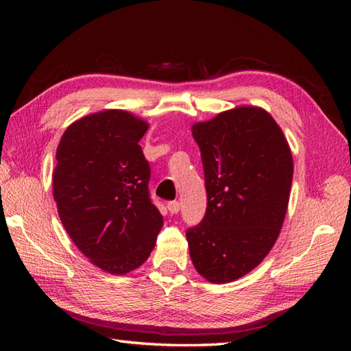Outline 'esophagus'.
Wrapping results in <instances>:
<instances>
[{"label":"esophagus","mask_w":351,"mask_h":351,"mask_svg":"<svg viewBox=\"0 0 351 351\" xmlns=\"http://www.w3.org/2000/svg\"><path fill=\"white\" fill-rule=\"evenodd\" d=\"M167 210L170 211V214H178L181 210V204L178 200H173V202L167 204Z\"/></svg>","instance_id":"1"}]
</instances>
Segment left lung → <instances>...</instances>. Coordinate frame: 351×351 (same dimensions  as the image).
<instances>
[{
  "label": "left lung",
  "mask_w": 351,
  "mask_h": 351,
  "mask_svg": "<svg viewBox=\"0 0 351 351\" xmlns=\"http://www.w3.org/2000/svg\"><path fill=\"white\" fill-rule=\"evenodd\" d=\"M205 171L206 213L187 230L190 258L208 282L228 283L258 267L285 220L293 155L261 107L241 106L191 126Z\"/></svg>",
  "instance_id": "obj_1"
}]
</instances>
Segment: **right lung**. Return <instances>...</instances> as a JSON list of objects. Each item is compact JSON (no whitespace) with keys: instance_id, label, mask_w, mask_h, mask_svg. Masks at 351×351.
<instances>
[{"instance_id":"add662e5","label":"right lung","mask_w":351,"mask_h":351,"mask_svg":"<svg viewBox=\"0 0 351 351\" xmlns=\"http://www.w3.org/2000/svg\"><path fill=\"white\" fill-rule=\"evenodd\" d=\"M147 128L130 111L104 110L71 123L57 147L52 195L58 215L80 252L110 274L143 264L162 228L138 145Z\"/></svg>"}]
</instances>
